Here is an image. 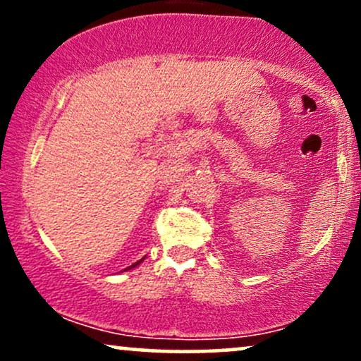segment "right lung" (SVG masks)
Listing matches in <instances>:
<instances>
[{
  "instance_id": "1",
  "label": "right lung",
  "mask_w": 361,
  "mask_h": 361,
  "mask_svg": "<svg viewBox=\"0 0 361 361\" xmlns=\"http://www.w3.org/2000/svg\"><path fill=\"white\" fill-rule=\"evenodd\" d=\"M142 261H144V258H142V259H139V261H137V263L130 264V267H128V268H127V270H132V268H135V267H137V264H140V263H142Z\"/></svg>"
}]
</instances>
